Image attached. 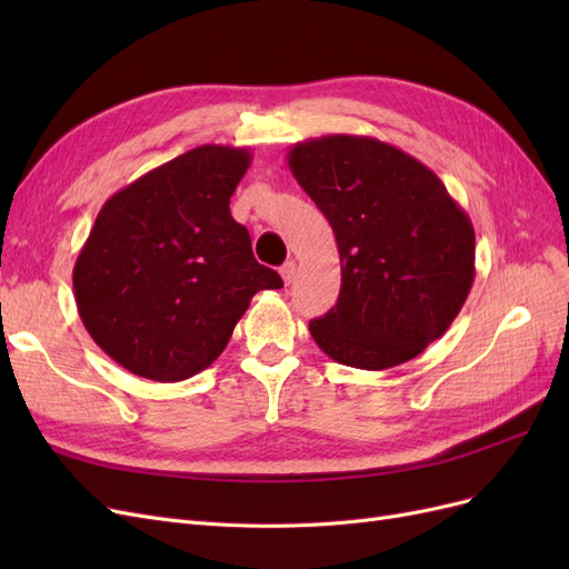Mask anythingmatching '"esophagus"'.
<instances>
[{
  "label": "esophagus",
  "instance_id": "obj_1",
  "mask_svg": "<svg viewBox=\"0 0 569 569\" xmlns=\"http://www.w3.org/2000/svg\"><path fill=\"white\" fill-rule=\"evenodd\" d=\"M280 274H282L284 284H291V282H295V278H297V263H295V261H287V263L280 268Z\"/></svg>",
  "mask_w": 569,
  "mask_h": 569
}]
</instances>
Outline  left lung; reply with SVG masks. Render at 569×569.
I'll return each instance as SVG.
<instances>
[{"label":"left lung","mask_w":569,"mask_h":569,"mask_svg":"<svg viewBox=\"0 0 569 569\" xmlns=\"http://www.w3.org/2000/svg\"><path fill=\"white\" fill-rule=\"evenodd\" d=\"M287 163L332 226L341 289L311 320L341 366L387 370L449 330L475 282V228L418 159L375 137L325 134Z\"/></svg>","instance_id":"8db88e82"}]
</instances>
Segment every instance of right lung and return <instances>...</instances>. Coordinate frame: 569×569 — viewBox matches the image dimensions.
Wrapping results in <instances>:
<instances>
[{"label": "right lung", "instance_id": "right-lung-1", "mask_svg": "<svg viewBox=\"0 0 569 569\" xmlns=\"http://www.w3.org/2000/svg\"><path fill=\"white\" fill-rule=\"evenodd\" d=\"M244 147L203 144L116 192L73 268L84 330L132 375L180 382L228 347L251 297L282 278L253 258L230 197Z\"/></svg>", "mask_w": 569, "mask_h": 569}]
</instances>
